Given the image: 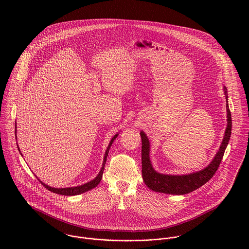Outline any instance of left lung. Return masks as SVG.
Here are the masks:
<instances>
[{
  "instance_id": "8db88e82",
  "label": "left lung",
  "mask_w": 249,
  "mask_h": 249,
  "mask_svg": "<svg viewBox=\"0 0 249 249\" xmlns=\"http://www.w3.org/2000/svg\"><path fill=\"white\" fill-rule=\"evenodd\" d=\"M224 93L226 97V102L228 99L226 88H224ZM226 109H227V127L225 130V135L221 145L214 156L211 164L205 168L204 170L186 175V176H168V175H161L156 173L150 163L149 160V142L146 135L141 132L142 138V179L144 184L152 191L163 193V194H170V195H185L189 194L206 182H208L211 178H213L216 170L221 163L224 151L227 147L228 142L231 136V129H232V120H231V112L228 107V102L226 103Z\"/></svg>"
}]
</instances>
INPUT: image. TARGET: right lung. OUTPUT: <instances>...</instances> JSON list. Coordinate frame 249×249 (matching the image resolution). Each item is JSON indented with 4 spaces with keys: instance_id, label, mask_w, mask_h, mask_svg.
<instances>
[{
    "instance_id": "obj_1",
    "label": "right lung",
    "mask_w": 249,
    "mask_h": 249,
    "mask_svg": "<svg viewBox=\"0 0 249 249\" xmlns=\"http://www.w3.org/2000/svg\"><path fill=\"white\" fill-rule=\"evenodd\" d=\"M15 128H16V126H15ZM116 138H117V135H115V136L112 138L111 142L109 143V145H108V147H107V151H106V155H105V159H104V164H103L102 170H101L100 174L98 175V177L95 178L94 180H92V181H90V182H88V183H86V184H83V185H81V186L71 187V188H64V189H55V188H52V187H50V186H48V185H46V184H44V183H42V182L40 181L41 184H42L46 189H48L49 191H51V192H53V193H55V194H58V195H62V196H75V195H79V194H82V193H85V192H87V191H89V190L94 189L95 187H97V186L99 185V183H100L101 180H102L103 174H104V170H105V165H106V162H107V155H108V152H109V149H110V147H111V145H112V142H114V140H115ZM18 149H19V148H18ZM19 151H20V149H19Z\"/></svg>"
}]
</instances>
